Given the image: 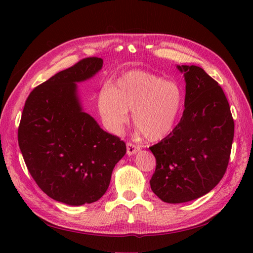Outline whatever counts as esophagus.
Returning a JSON list of instances; mask_svg holds the SVG:
<instances>
[{"label":"esophagus","mask_w":253,"mask_h":253,"mask_svg":"<svg viewBox=\"0 0 253 253\" xmlns=\"http://www.w3.org/2000/svg\"><path fill=\"white\" fill-rule=\"evenodd\" d=\"M139 150H140L139 145H136V144H134V143H132V142H128V143L126 144V154H127L128 156L136 154V153L138 152Z\"/></svg>","instance_id":"1"}]
</instances>
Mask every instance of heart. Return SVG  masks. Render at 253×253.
I'll list each match as a JSON object with an SVG mask.
<instances>
[{"mask_svg":"<svg viewBox=\"0 0 253 253\" xmlns=\"http://www.w3.org/2000/svg\"><path fill=\"white\" fill-rule=\"evenodd\" d=\"M98 110L105 127L119 134L133 110L134 125L150 141L169 136L183 106V91L178 83L155 74L132 71L124 74L112 87L98 96Z\"/></svg>","mask_w":253,"mask_h":253,"instance_id":"obj_1","label":"heart"}]
</instances>
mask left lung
I'll return each mask as SVG.
<instances>
[{"label": "left lung", "mask_w": 253, "mask_h": 253, "mask_svg": "<svg viewBox=\"0 0 253 253\" xmlns=\"http://www.w3.org/2000/svg\"><path fill=\"white\" fill-rule=\"evenodd\" d=\"M186 81L185 111L169 136L150 148L156 158L151 189L160 200H196L223 178L230 157L234 122L218 83L202 67L177 65Z\"/></svg>", "instance_id": "8db88e82"}]
</instances>
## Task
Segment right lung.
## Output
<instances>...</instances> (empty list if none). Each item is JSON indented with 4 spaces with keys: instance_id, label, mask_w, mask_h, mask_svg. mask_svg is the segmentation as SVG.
I'll list each match as a JSON object with an SVG mask.
<instances>
[{
    "instance_id": "right-lung-1",
    "label": "right lung",
    "mask_w": 253,
    "mask_h": 253,
    "mask_svg": "<svg viewBox=\"0 0 253 253\" xmlns=\"http://www.w3.org/2000/svg\"><path fill=\"white\" fill-rule=\"evenodd\" d=\"M86 58L37 86L25 102L18 131L27 169L45 194L70 206L97 202L109 188L126 143L106 133L83 109L77 83L100 72Z\"/></svg>"
}]
</instances>
